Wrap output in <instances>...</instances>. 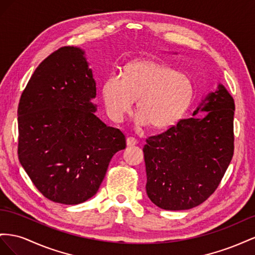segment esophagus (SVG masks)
<instances>
[{
    "mask_svg": "<svg viewBox=\"0 0 255 255\" xmlns=\"http://www.w3.org/2000/svg\"><path fill=\"white\" fill-rule=\"evenodd\" d=\"M126 142H127V146H133V145H135L137 143L136 139H135V137H133V136L127 137V141Z\"/></svg>",
    "mask_w": 255,
    "mask_h": 255,
    "instance_id": "34e87169",
    "label": "esophagus"
}]
</instances>
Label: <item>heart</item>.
Here are the masks:
<instances>
[{
	"mask_svg": "<svg viewBox=\"0 0 255 255\" xmlns=\"http://www.w3.org/2000/svg\"><path fill=\"white\" fill-rule=\"evenodd\" d=\"M106 110L112 121L122 122L139 99L137 125L169 128L190 106L194 86L190 77L155 61H135L125 75L109 77L103 87Z\"/></svg>",
	"mask_w": 255,
	"mask_h": 255,
	"instance_id": "1",
	"label": "heart"
}]
</instances>
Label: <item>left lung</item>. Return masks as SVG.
<instances>
[{"label": "left lung", "instance_id": "8db88e82", "mask_svg": "<svg viewBox=\"0 0 255 255\" xmlns=\"http://www.w3.org/2000/svg\"><path fill=\"white\" fill-rule=\"evenodd\" d=\"M235 104L224 85L202 99L192 118L180 120L144 145L146 193L165 210H185L212 195L234 152ZM206 112L204 118H196Z\"/></svg>", "mask_w": 255, "mask_h": 255}]
</instances>
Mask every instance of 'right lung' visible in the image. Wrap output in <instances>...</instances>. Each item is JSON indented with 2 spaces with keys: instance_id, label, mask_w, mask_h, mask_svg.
<instances>
[{
  "instance_id": "obj_1",
  "label": "right lung",
  "mask_w": 255,
  "mask_h": 255,
  "mask_svg": "<svg viewBox=\"0 0 255 255\" xmlns=\"http://www.w3.org/2000/svg\"><path fill=\"white\" fill-rule=\"evenodd\" d=\"M85 51L63 47L35 69L18 107L21 165L47 199L76 205L98 191L125 135L97 118Z\"/></svg>"
}]
</instances>
